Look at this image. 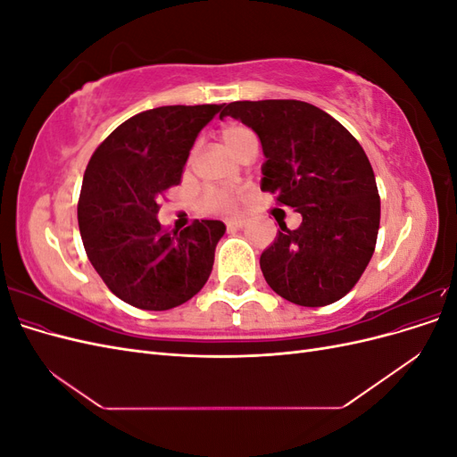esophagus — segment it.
Wrapping results in <instances>:
<instances>
[{
    "instance_id": "34e87169",
    "label": "esophagus",
    "mask_w": 457,
    "mask_h": 457,
    "mask_svg": "<svg viewBox=\"0 0 457 457\" xmlns=\"http://www.w3.org/2000/svg\"><path fill=\"white\" fill-rule=\"evenodd\" d=\"M247 223L245 217H234L230 220H227V228L228 230H238V228H244Z\"/></svg>"
}]
</instances>
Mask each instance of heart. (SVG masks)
<instances>
[{
	"label": "heart",
	"instance_id": "b5f03b06",
	"mask_svg": "<svg viewBox=\"0 0 457 457\" xmlns=\"http://www.w3.org/2000/svg\"><path fill=\"white\" fill-rule=\"evenodd\" d=\"M253 137V131L247 129L244 126H228L223 129V141L227 143V146L237 152V148L245 141ZM204 204L205 207L215 212H228L237 204V192L230 190H223V188H210L204 195Z\"/></svg>",
	"mask_w": 457,
	"mask_h": 457
}]
</instances>
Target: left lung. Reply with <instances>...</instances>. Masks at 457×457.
Returning <instances> with one entry per match:
<instances>
[{
    "mask_svg": "<svg viewBox=\"0 0 457 457\" xmlns=\"http://www.w3.org/2000/svg\"><path fill=\"white\" fill-rule=\"evenodd\" d=\"M230 116L252 128L262 146L261 190L276 195L303 220L278 223L261 253L267 284L301 307L347 295L376 250L379 192L364 148L341 123L303 101H237Z\"/></svg>",
    "mask_w": 457,
    "mask_h": 457,
    "instance_id": "1",
    "label": "left lung"
}]
</instances>
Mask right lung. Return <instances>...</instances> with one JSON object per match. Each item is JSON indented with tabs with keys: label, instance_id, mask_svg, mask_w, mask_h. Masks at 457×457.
<instances>
[{
	"label": "right lung",
	"instance_id": "obj_1",
	"mask_svg": "<svg viewBox=\"0 0 457 457\" xmlns=\"http://www.w3.org/2000/svg\"><path fill=\"white\" fill-rule=\"evenodd\" d=\"M225 104L160 106L126 120L96 146L78 202L86 253L110 292L143 311H168L195 297L213 269L227 227L195 220L163 230L165 190L181 183L198 133Z\"/></svg>",
	"mask_w": 457,
	"mask_h": 457
}]
</instances>
